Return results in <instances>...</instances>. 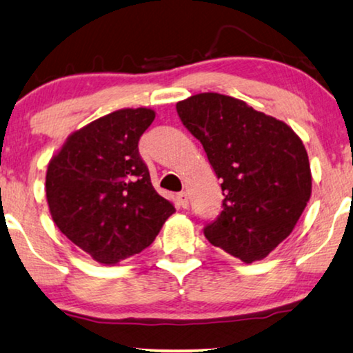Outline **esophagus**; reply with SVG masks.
Segmentation results:
<instances>
[{"label":"esophagus","mask_w":353,"mask_h":353,"mask_svg":"<svg viewBox=\"0 0 353 353\" xmlns=\"http://www.w3.org/2000/svg\"><path fill=\"white\" fill-rule=\"evenodd\" d=\"M176 201H178V204H180V207H183V209H188V205H190V201H188L186 192H180V194L176 196Z\"/></svg>","instance_id":"34e87169"}]
</instances>
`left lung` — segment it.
I'll return each mask as SVG.
<instances>
[{
  "mask_svg": "<svg viewBox=\"0 0 353 353\" xmlns=\"http://www.w3.org/2000/svg\"><path fill=\"white\" fill-rule=\"evenodd\" d=\"M176 112L221 180L223 210L205 226V238L244 263L265 259L292 233L310 201L302 139L283 120L220 93L178 101Z\"/></svg>",
  "mask_w": 353,
  "mask_h": 353,
  "instance_id": "8db88e82",
  "label": "left lung"
}]
</instances>
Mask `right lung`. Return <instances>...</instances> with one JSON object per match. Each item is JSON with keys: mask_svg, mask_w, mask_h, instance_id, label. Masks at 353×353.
<instances>
[{"mask_svg": "<svg viewBox=\"0 0 353 353\" xmlns=\"http://www.w3.org/2000/svg\"><path fill=\"white\" fill-rule=\"evenodd\" d=\"M154 109L125 108L72 132L51 157L46 201L61 233L101 265H117L156 239L175 212L154 190L138 141Z\"/></svg>", "mask_w": 353, "mask_h": 353, "instance_id": "1", "label": "right lung"}]
</instances>
